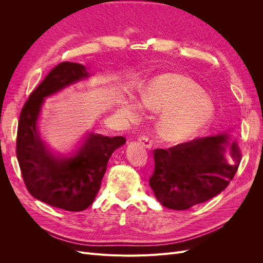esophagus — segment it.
Instances as JSON below:
<instances>
[{"mask_svg":"<svg viewBox=\"0 0 263 263\" xmlns=\"http://www.w3.org/2000/svg\"><path fill=\"white\" fill-rule=\"evenodd\" d=\"M139 140H140V142L142 145H144L146 148H148V149H150L151 147H153V145H154V141H153V139H151L148 135H142V136L139 138Z\"/></svg>","mask_w":263,"mask_h":263,"instance_id":"34e87169","label":"esophagus"}]
</instances>
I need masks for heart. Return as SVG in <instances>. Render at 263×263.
<instances>
[{
  "label": "heart",
  "instance_id": "heart-1",
  "mask_svg": "<svg viewBox=\"0 0 263 263\" xmlns=\"http://www.w3.org/2000/svg\"><path fill=\"white\" fill-rule=\"evenodd\" d=\"M142 102L153 112H161L159 132L166 140L183 141L208 126L215 115V103L201 85L189 77L166 73L156 77L142 91ZM125 110L130 119L142 113L138 101H129Z\"/></svg>",
  "mask_w": 263,
  "mask_h": 263
}]
</instances>
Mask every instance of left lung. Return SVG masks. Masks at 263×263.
Wrapping results in <instances>:
<instances>
[{
  "label": "left lung",
  "mask_w": 263,
  "mask_h": 263,
  "mask_svg": "<svg viewBox=\"0 0 263 263\" xmlns=\"http://www.w3.org/2000/svg\"><path fill=\"white\" fill-rule=\"evenodd\" d=\"M227 147V135H218L155 149L149 184L157 200L183 211L219 194L234 179L241 159L236 141Z\"/></svg>",
  "instance_id": "8db88e82"
}]
</instances>
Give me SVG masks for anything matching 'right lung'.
<instances>
[{"instance_id": "1", "label": "right lung", "mask_w": 263, "mask_h": 263, "mask_svg": "<svg viewBox=\"0 0 263 263\" xmlns=\"http://www.w3.org/2000/svg\"><path fill=\"white\" fill-rule=\"evenodd\" d=\"M89 77L80 63L65 61L50 70L30 93L20 115L16 157L28 192L53 208L80 212L93 203L109 157L124 145L123 136L90 134L76 156L55 158L38 136L36 122L46 97Z\"/></svg>"}]
</instances>
